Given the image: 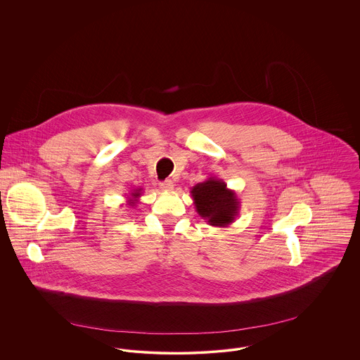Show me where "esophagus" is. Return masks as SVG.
<instances>
[{"label": "esophagus", "mask_w": 360, "mask_h": 360, "mask_svg": "<svg viewBox=\"0 0 360 360\" xmlns=\"http://www.w3.org/2000/svg\"><path fill=\"white\" fill-rule=\"evenodd\" d=\"M173 187H174V184H173L172 180H165L163 183H160V190L162 191H172Z\"/></svg>", "instance_id": "34e87169"}]
</instances>
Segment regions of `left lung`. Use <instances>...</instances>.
Listing matches in <instances>:
<instances>
[{
    "instance_id": "obj_1",
    "label": "left lung",
    "mask_w": 360,
    "mask_h": 360,
    "mask_svg": "<svg viewBox=\"0 0 360 360\" xmlns=\"http://www.w3.org/2000/svg\"><path fill=\"white\" fill-rule=\"evenodd\" d=\"M190 193L198 214L209 226L227 227L238 216L240 200L221 179L209 177L194 186Z\"/></svg>"
}]
</instances>
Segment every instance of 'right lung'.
<instances>
[{
  "label": "right lung",
  "mask_w": 360,
  "mask_h": 360,
  "mask_svg": "<svg viewBox=\"0 0 360 360\" xmlns=\"http://www.w3.org/2000/svg\"><path fill=\"white\" fill-rule=\"evenodd\" d=\"M141 190L143 188H136L130 193V197H127V205H130L131 207L136 206V204L139 202V198L141 197Z\"/></svg>",
  "instance_id": "obj_1"
}]
</instances>
